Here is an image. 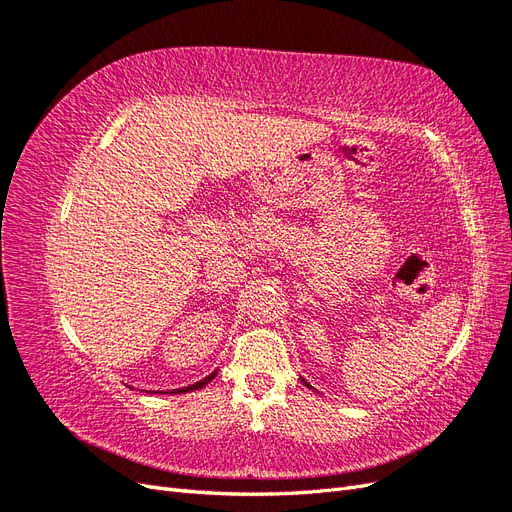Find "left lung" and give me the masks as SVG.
<instances>
[{
    "mask_svg": "<svg viewBox=\"0 0 512 512\" xmlns=\"http://www.w3.org/2000/svg\"><path fill=\"white\" fill-rule=\"evenodd\" d=\"M301 382H303V384H305V386H309V384H307V382H305V378H301ZM309 389H312V386H309Z\"/></svg>",
    "mask_w": 512,
    "mask_h": 512,
    "instance_id": "obj_1",
    "label": "left lung"
}]
</instances>
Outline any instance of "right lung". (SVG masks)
<instances>
[{
	"mask_svg": "<svg viewBox=\"0 0 512 512\" xmlns=\"http://www.w3.org/2000/svg\"><path fill=\"white\" fill-rule=\"evenodd\" d=\"M215 374H218V371H213V374H209L207 378H203V380H198V382H194V384H190V386H183V389H173V391H149V393H153V395H181V393H190V391H196V389H203V386L207 384V382H211L213 378H215Z\"/></svg>",
	"mask_w": 512,
	"mask_h": 512,
	"instance_id": "obj_1",
	"label": "right lung"
}]
</instances>
